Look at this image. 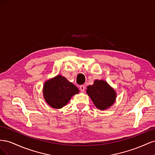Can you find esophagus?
<instances>
[{
    "instance_id": "obj_1",
    "label": "esophagus",
    "mask_w": 155,
    "mask_h": 155,
    "mask_svg": "<svg viewBox=\"0 0 155 155\" xmlns=\"http://www.w3.org/2000/svg\"><path fill=\"white\" fill-rule=\"evenodd\" d=\"M79 89H80V91L81 92H85V87L84 85H80L79 86Z\"/></svg>"
}]
</instances>
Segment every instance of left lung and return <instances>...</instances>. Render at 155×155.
Masks as SVG:
<instances>
[{
	"instance_id": "left-lung-1",
	"label": "left lung",
	"mask_w": 155,
	"mask_h": 155,
	"mask_svg": "<svg viewBox=\"0 0 155 155\" xmlns=\"http://www.w3.org/2000/svg\"><path fill=\"white\" fill-rule=\"evenodd\" d=\"M87 94L97 109L107 110L114 104L116 92L109 83L102 79H96L92 85H88Z\"/></svg>"
}]
</instances>
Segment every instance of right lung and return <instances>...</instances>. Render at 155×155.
Listing matches in <instances>:
<instances>
[{
	"label": "right lung",
	"instance_id": "add662e5",
	"mask_svg": "<svg viewBox=\"0 0 155 155\" xmlns=\"http://www.w3.org/2000/svg\"><path fill=\"white\" fill-rule=\"evenodd\" d=\"M79 92L76 85L60 74L46 80L43 88V97L46 104L55 109H61L66 105L71 97Z\"/></svg>",
	"mask_w": 155,
	"mask_h": 155
}]
</instances>
